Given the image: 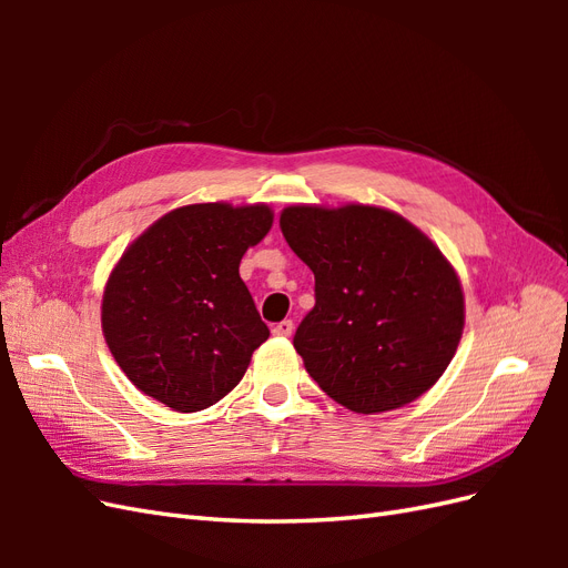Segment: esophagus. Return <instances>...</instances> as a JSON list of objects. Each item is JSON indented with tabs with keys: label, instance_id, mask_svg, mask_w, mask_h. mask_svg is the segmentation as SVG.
Returning a JSON list of instances; mask_svg holds the SVG:
<instances>
[{
	"label": "esophagus",
	"instance_id": "obj_1",
	"mask_svg": "<svg viewBox=\"0 0 568 568\" xmlns=\"http://www.w3.org/2000/svg\"><path fill=\"white\" fill-rule=\"evenodd\" d=\"M272 334L274 336H291V334H294V322H291V320H282L280 324H274L272 326Z\"/></svg>",
	"mask_w": 568,
	"mask_h": 568
}]
</instances>
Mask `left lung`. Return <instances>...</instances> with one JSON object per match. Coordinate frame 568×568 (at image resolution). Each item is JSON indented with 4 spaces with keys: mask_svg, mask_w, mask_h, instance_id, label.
<instances>
[{
    "mask_svg": "<svg viewBox=\"0 0 568 568\" xmlns=\"http://www.w3.org/2000/svg\"><path fill=\"white\" fill-rule=\"evenodd\" d=\"M280 227L315 274V307L294 348L307 374L359 415L398 409L455 357L464 294L448 257L403 215L376 205H288Z\"/></svg>",
    "mask_w": 568,
    "mask_h": 568,
    "instance_id": "left-lung-1",
    "label": "left lung"
}]
</instances>
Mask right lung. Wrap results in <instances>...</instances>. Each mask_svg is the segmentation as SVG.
<instances>
[{
	"label": "right lung",
	"instance_id": "obj_1",
	"mask_svg": "<svg viewBox=\"0 0 568 568\" xmlns=\"http://www.w3.org/2000/svg\"><path fill=\"white\" fill-rule=\"evenodd\" d=\"M270 227L265 203H192L128 246L109 274L101 329L142 393L175 412H199L242 382L270 329L239 263Z\"/></svg>",
	"mask_w": 568,
	"mask_h": 568
}]
</instances>
